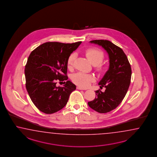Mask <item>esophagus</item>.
<instances>
[{
  "label": "esophagus",
  "mask_w": 157,
  "mask_h": 157,
  "mask_svg": "<svg viewBox=\"0 0 157 157\" xmlns=\"http://www.w3.org/2000/svg\"><path fill=\"white\" fill-rule=\"evenodd\" d=\"M77 90H86V89H85V88H82V87H81L80 86H78L77 87Z\"/></svg>",
  "instance_id": "34e87169"
}]
</instances>
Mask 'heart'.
I'll return each instance as SVG.
<instances>
[{"mask_svg":"<svg viewBox=\"0 0 157 157\" xmlns=\"http://www.w3.org/2000/svg\"><path fill=\"white\" fill-rule=\"evenodd\" d=\"M86 55L88 60L94 65H96L98 67L100 68L99 64L104 58L103 53L101 50L96 48H90L86 51ZM76 58V53L71 54L67 59V66L69 69L72 68L74 61ZM72 80L75 84L82 87H87L91 83L95 80V77L91 74L83 72L75 73L72 76Z\"/></svg>","mask_w":157,"mask_h":157,"instance_id":"1","label":"heart"}]
</instances>
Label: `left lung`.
<instances>
[{"instance_id":"8db88e82","label":"left lung","mask_w":157,"mask_h":157,"mask_svg":"<svg viewBox=\"0 0 157 157\" xmlns=\"http://www.w3.org/2000/svg\"><path fill=\"white\" fill-rule=\"evenodd\" d=\"M106 50L109 59V66L99 83L104 92L96 91L95 99L88 102L92 109L105 113L113 110L124 99L129 87L132 75L130 63L124 51L108 40H95L90 41Z\"/></svg>"}]
</instances>
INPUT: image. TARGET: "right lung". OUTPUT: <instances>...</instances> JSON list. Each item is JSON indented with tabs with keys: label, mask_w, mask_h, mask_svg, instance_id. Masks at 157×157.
<instances>
[{
	"label": "right lung",
	"mask_w": 157,
	"mask_h": 157,
	"mask_svg": "<svg viewBox=\"0 0 157 157\" xmlns=\"http://www.w3.org/2000/svg\"><path fill=\"white\" fill-rule=\"evenodd\" d=\"M81 43L45 42L31 52L25 67V86L40 111L52 114L61 110L76 89V86L67 80V59ZM57 80L67 82L63 87H57Z\"/></svg>",
	"instance_id": "obj_1"
}]
</instances>
